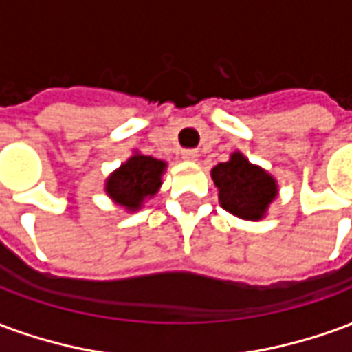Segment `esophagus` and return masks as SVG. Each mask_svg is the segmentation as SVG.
I'll use <instances>...</instances> for the list:
<instances>
[{
    "label": "esophagus",
    "mask_w": 352,
    "mask_h": 352,
    "mask_svg": "<svg viewBox=\"0 0 352 352\" xmlns=\"http://www.w3.org/2000/svg\"><path fill=\"white\" fill-rule=\"evenodd\" d=\"M181 158L186 162H196L198 160V151H194V148H186L181 153Z\"/></svg>",
    "instance_id": "obj_1"
}]
</instances>
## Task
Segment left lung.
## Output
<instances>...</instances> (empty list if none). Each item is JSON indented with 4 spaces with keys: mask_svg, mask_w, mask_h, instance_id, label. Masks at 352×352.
Segmentation results:
<instances>
[{
    "mask_svg": "<svg viewBox=\"0 0 352 352\" xmlns=\"http://www.w3.org/2000/svg\"><path fill=\"white\" fill-rule=\"evenodd\" d=\"M211 177L219 188L222 209L245 221H260L279 192L277 181L241 153H234L228 162L217 164Z\"/></svg>",
    "mask_w": 352,
    "mask_h": 352,
    "instance_id": "obj_1",
    "label": "left lung"
}]
</instances>
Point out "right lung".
Segmentation results:
<instances>
[{"instance_id":"right-lung-1","label":"right lung","mask_w":352,"mask_h":352,"mask_svg":"<svg viewBox=\"0 0 352 352\" xmlns=\"http://www.w3.org/2000/svg\"><path fill=\"white\" fill-rule=\"evenodd\" d=\"M166 162L135 153L109 175L105 183L107 196L128 211H138L145 199L153 198L162 186Z\"/></svg>"}]
</instances>
